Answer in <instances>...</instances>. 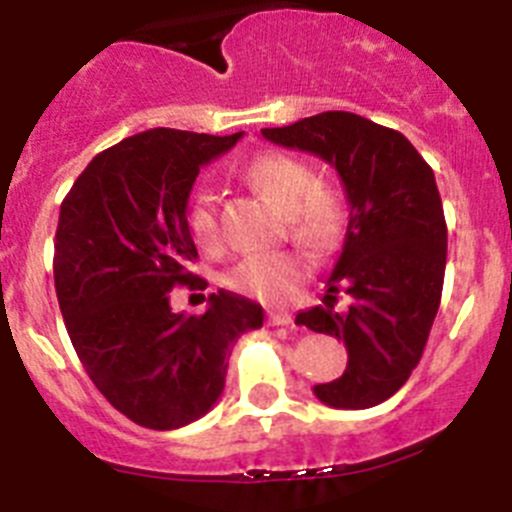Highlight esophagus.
<instances>
[{
  "mask_svg": "<svg viewBox=\"0 0 512 512\" xmlns=\"http://www.w3.org/2000/svg\"><path fill=\"white\" fill-rule=\"evenodd\" d=\"M266 320H269V325H289L292 323V315L289 312H269Z\"/></svg>",
  "mask_w": 512,
  "mask_h": 512,
  "instance_id": "1",
  "label": "esophagus"
}]
</instances>
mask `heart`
Listing matches in <instances>:
<instances>
[{
    "label": "heart",
    "instance_id": "obj_1",
    "mask_svg": "<svg viewBox=\"0 0 512 512\" xmlns=\"http://www.w3.org/2000/svg\"><path fill=\"white\" fill-rule=\"evenodd\" d=\"M246 179L271 205L287 215L292 238L312 251H328L336 246L346 223V205L330 187L318 182V174L302 158L282 151H266L251 158ZM187 223L194 241L205 248L220 243L217 197L210 187H200L192 194ZM307 274V261L295 251H266L243 256L225 274V284L241 295L261 302H282L292 295Z\"/></svg>",
    "mask_w": 512,
    "mask_h": 512
}]
</instances>
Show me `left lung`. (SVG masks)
Returning <instances> with one entry per match:
<instances>
[{"mask_svg":"<svg viewBox=\"0 0 512 512\" xmlns=\"http://www.w3.org/2000/svg\"><path fill=\"white\" fill-rule=\"evenodd\" d=\"M284 148L315 153L338 171L351 205L323 305L297 325L346 343V372L312 392L330 408H374L408 382L441 305L446 220L433 169L408 138L354 112H320L261 130ZM352 297L338 313L332 297Z\"/></svg>","mask_w":512,"mask_h":512,"instance_id":"left-lung-1","label":"left lung"}]
</instances>
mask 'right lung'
<instances>
[{
  "label": "right lung",
  "instance_id": "add662e5",
  "mask_svg": "<svg viewBox=\"0 0 512 512\" xmlns=\"http://www.w3.org/2000/svg\"><path fill=\"white\" fill-rule=\"evenodd\" d=\"M243 133L153 128L97 153L61 202L53 279L76 356L125 418L174 431L223 395L230 346L264 325V310L233 292L205 315L171 310V289H205L187 202L200 166Z\"/></svg>",
  "mask_w": 512,
  "mask_h": 512
}]
</instances>
